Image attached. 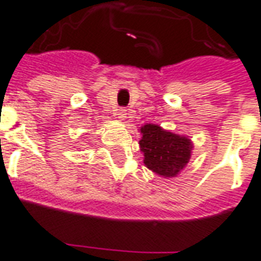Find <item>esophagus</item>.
<instances>
[{
	"instance_id": "esophagus-1",
	"label": "esophagus",
	"mask_w": 261,
	"mask_h": 261,
	"mask_svg": "<svg viewBox=\"0 0 261 261\" xmlns=\"http://www.w3.org/2000/svg\"><path fill=\"white\" fill-rule=\"evenodd\" d=\"M117 117H119L120 120H124L125 117H127V112H125V109H119V112H117Z\"/></svg>"
}]
</instances>
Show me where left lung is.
<instances>
[{
	"label": "left lung",
	"instance_id": "left-lung-1",
	"mask_svg": "<svg viewBox=\"0 0 261 261\" xmlns=\"http://www.w3.org/2000/svg\"><path fill=\"white\" fill-rule=\"evenodd\" d=\"M140 140L144 163L160 177H175L191 159L192 142L185 136L173 134L158 124L141 127Z\"/></svg>",
	"mask_w": 261,
	"mask_h": 261
}]
</instances>
